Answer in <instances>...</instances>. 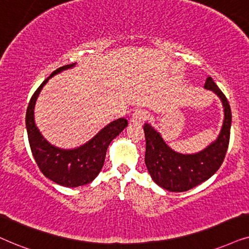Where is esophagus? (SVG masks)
Wrapping results in <instances>:
<instances>
[{"instance_id":"1","label":"esophagus","mask_w":249,"mask_h":249,"mask_svg":"<svg viewBox=\"0 0 249 249\" xmlns=\"http://www.w3.org/2000/svg\"><path fill=\"white\" fill-rule=\"evenodd\" d=\"M148 117V112L146 110L142 109H138L132 114L131 116V122L134 123V124H141L143 121H146Z\"/></svg>"}]
</instances>
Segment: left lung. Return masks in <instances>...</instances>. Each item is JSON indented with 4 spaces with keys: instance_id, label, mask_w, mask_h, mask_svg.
Listing matches in <instances>:
<instances>
[{
    "instance_id": "left-lung-1",
    "label": "left lung",
    "mask_w": 249,
    "mask_h": 249,
    "mask_svg": "<svg viewBox=\"0 0 249 249\" xmlns=\"http://www.w3.org/2000/svg\"><path fill=\"white\" fill-rule=\"evenodd\" d=\"M206 89L213 90L224 107V122L217 139L199 153L181 154L171 149L150 124L143 125L146 138L144 163L153 180L169 192H185L206 181L222 165L229 147L232 114L229 101L213 78L208 77Z\"/></svg>"
}]
</instances>
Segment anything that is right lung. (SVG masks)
Returning a JSON list of instances; mask_svg holds the SVG:
<instances>
[{
  "mask_svg": "<svg viewBox=\"0 0 249 249\" xmlns=\"http://www.w3.org/2000/svg\"><path fill=\"white\" fill-rule=\"evenodd\" d=\"M75 64L77 63H72L58 68L40 85L31 97L25 118L28 142L41 172L50 180L65 187H78L92 182L101 171L110 142L127 126L125 118L116 119L103 127L88 142L74 149L55 147L42 137L34 122V106L37 96L53 75L73 68Z\"/></svg>",
  "mask_w": 249,
  "mask_h": 249,
  "instance_id": "obj_1",
  "label": "right lung"
}]
</instances>
